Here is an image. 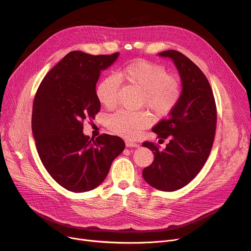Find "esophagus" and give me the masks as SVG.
I'll return each mask as SVG.
<instances>
[{
	"label": "esophagus",
	"instance_id": "obj_1",
	"mask_svg": "<svg viewBox=\"0 0 251 251\" xmlns=\"http://www.w3.org/2000/svg\"><path fill=\"white\" fill-rule=\"evenodd\" d=\"M125 144H126L127 147H138L139 146V144L135 143V142H132V141H129V140H126Z\"/></svg>",
	"mask_w": 251,
	"mask_h": 251
}]
</instances>
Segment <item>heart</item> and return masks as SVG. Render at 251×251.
Returning <instances> with one entry per match:
<instances>
[{
  "mask_svg": "<svg viewBox=\"0 0 251 251\" xmlns=\"http://www.w3.org/2000/svg\"><path fill=\"white\" fill-rule=\"evenodd\" d=\"M120 81L141 91V105L148 107L158 116H164L177 105L181 96L179 81L169 76L164 66L144 60L134 61L115 75L104 77L96 86V97L105 107L117 103ZM150 124L144 112L119 110L107 118V127L114 134L126 138L137 136Z\"/></svg>",
  "mask_w": 251,
  "mask_h": 251,
  "instance_id": "heart-1",
  "label": "heart"
}]
</instances>
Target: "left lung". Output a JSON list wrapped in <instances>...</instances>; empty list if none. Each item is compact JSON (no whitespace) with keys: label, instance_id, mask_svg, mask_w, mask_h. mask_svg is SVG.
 <instances>
[{"label":"left lung","instance_id":"left-lung-1","mask_svg":"<svg viewBox=\"0 0 251 251\" xmlns=\"http://www.w3.org/2000/svg\"><path fill=\"white\" fill-rule=\"evenodd\" d=\"M158 55L173 61L182 90L168 118L152 128L160 140L169 139L166 148L160 151L152 142L142 144L154 154L142 175L158 190L175 191L187 185L207 160L215 136L216 106L207 78L190 59L174 50Z\"/></svg>","mask_w":251,"mask_h":251}]
</instances>
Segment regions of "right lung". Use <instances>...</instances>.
<instances>
[{"instance_id":"obj_1","label":"right lung","mask_w":251,"mask_h":251,"mask_svg":"<svg viewBox=\"0 0 251 251\" xmlns=\"http://www.w3.org/2000/svg\"><path fill=\"white\" fill-rule=\"evenodd\" d=\"M118 57L119 53L70 52L38 88L32 113L36 147L48 173L69 191L81 193L99 186L125 148L118 136L103 134L94 140L83 133V121L94 119L101 107L95 93L101 71Z\"/></svg>"}]
</instances>
